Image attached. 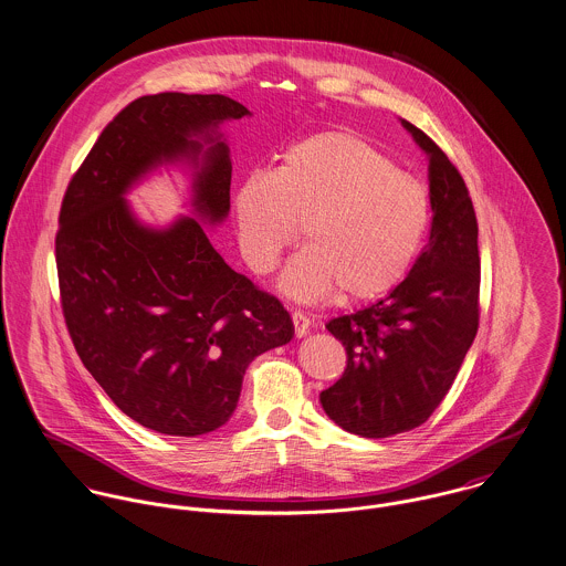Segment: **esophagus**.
Wrapping results in <instances>:
<instances>
[{
	"label": "esophagus",
	"instance_id": "34e87169",
	"mask_svg": "<svg viewBox=\"0 0 566 566\" xmlns=\"http://www.w3.org/2000/svg\"><path fill=\"white\" fill-rule=\"evenodd\" d=\"M291 318H293V325H295V334L297 336H306L308 329H311V318L306 314L300 313V311L291 314Z\"/></svg>",
	"mask_w": 566,
	"mask_h": 566
}]
</instances>
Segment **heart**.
I'll return each mask as SVG.
<instances>
[{
	"label": "heart",
	"mask_w": 566,
	"mask_h": 566,
	"mask_svg": "<svg viewBox=\"0 0 566 566\" xmlns=\"http://www.w3.org/2000/svg\"><path fill=\"white\" fill-rule=\"evenodd\" d=\"M234 214L255 273H269L304 226L308 248L280 280L286 295L316 302L340 291L360 302L410 271L430 226V195L360 134L327 129L291 145L273 174L248 176Z\"/></svg>",
	"instance_id": "b5f03b06"
}]
</instances>
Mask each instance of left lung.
<instances>
[{"label": "left lung", "mask_w": 566, "mask_h": 566, "mask_svg": "<svg viewBox=\"0 0 566 566\" xmlns=\"http://www.w3.org/2000/svg\"><path fill=\"white\" fill-rule=\"evenodd\" d=\"M430 154V241L381 302L325 327L347 352L340 379L321 392L343 430L386 439L426 423L444 399L480 325L478 217L469 189L439 145L403 122Z\"/></svg>", "instance_id": "1"}]
</instances>
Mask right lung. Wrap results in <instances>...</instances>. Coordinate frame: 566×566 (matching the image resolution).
<instances>
[{
  "label": "right lung",
  "instance_id": "obj_1",
  "mask_svg": "<svg viewBox=\"0 0 566 566\" xmlns=\"http://www.w3.org/2000/svg\"><path fill=\"white\" fill-rule=\"evenodd\" d=\"M250 111L226 95L158 93L129 102L73 174L61 206L56 266L69 336L88 374L129 419L169 437H199L234 412L255 356L293 338L277 297L237 273L195 219L147 230L124 192L149 167L197 163L195 208L230 210L228 147L210 132Z\"/></svg>",
  "mask_w": 566,
  "mask_h": 566
}]
</instances>
